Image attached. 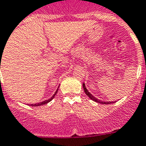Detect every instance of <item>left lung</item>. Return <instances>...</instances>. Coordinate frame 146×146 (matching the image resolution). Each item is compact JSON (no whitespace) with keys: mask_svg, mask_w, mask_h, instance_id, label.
Wrapping results in <instances>:
<instances>
[{"mask_svg":"<svg viewBox=\"0 0 146 146\" xmlns=\"http://www.w3.org/2000/svg\"><path fill=\"white\" fill-rule=\"evenodd\" d=\"M83 88H84V92H85L86 95H87V96H88L90 99H92V101H96V102H98V103H100V104H113L114 102H109V101H107V102H104V101H100V100L97 99L96 98H95L94 96H92V94H90V92H89L88 90H87V88H86L85 87V84H84V83H83Z\"/></svg>","mask_w":146,"mask_h":146,"instance_id":"1","label":"left lung"}]
</instances>
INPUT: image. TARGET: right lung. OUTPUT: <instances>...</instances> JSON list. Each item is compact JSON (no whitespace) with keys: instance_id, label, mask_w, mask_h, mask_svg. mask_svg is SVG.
<instances>
[{"instance_id":"add662e5","label":"right lung","mask_w":146,"mask_h":146,"mask_svg":"<svg viewBox=\"0 0 146 146\" xmlns=\"http://www.w3.org/2000/svg\"><path fill=\"white\" fill-rule=\"evenodd\" d=\"M0 68H1V65H0ZM57 91H58V89H57V90L56 91V92H55V93H54V96H52V97L50 98V99L46 100V101H42V102H40V103L36 104H31V106H42V105L46 104H48V102H50V101H51V100L53 99V98H54V96H56V93H57Z\"/></svg>"}]
</instances>
